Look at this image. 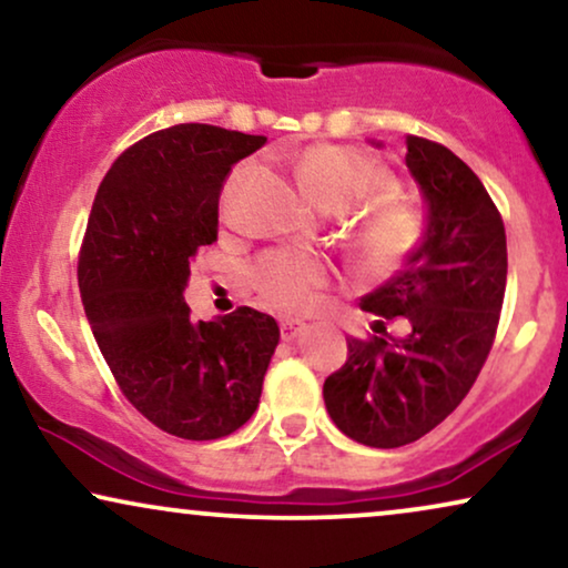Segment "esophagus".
<instances>
[{"label": "esophagus", "mask_w": 568, "mask_h": 568, "mask_svg": "<svg viewBox=\"0 0 568 568\" xmlns=\"http://www.w3.org/2000/svg\"><path fill=\"white\" fill-rule=\"evenodd\" d=\"M278 331H282V338H284V342H294V338L305 334V331H307V323L290 318V321H282V323H278Z\"/></svg>", "instance_id": "1"}]
</instances>
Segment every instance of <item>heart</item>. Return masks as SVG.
<instances>
[{
  "instance_id": "1",
  "label": "heart",
  "mask_w": 568,
  "mask_h": 568,
  "mask_svg": "<svg viewBox=\"0 0 568 568\" xmlns=\"http://www.w3.org/2000/svg\"><path fill=\"white\" fill-rule=\"evenodd\" d=\"M294 174L302 187L323 209H347L367 190L388 185V174L355 149L344 145H315L307 149L294 164ZM237 187V174L221 193V203H230ZM428 224L417 205L396 195H378L367 205L355 226L359 257L371 271L388 274L399 268L425 240ZM331 278V266L318 255L292 253V250H268L250 268V282L268 307L282 313L311 311L315 294Z\"/></svg>"
}]
</instances>
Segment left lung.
Listing matches in <instances>:
<instances>
[{
  "label": "left lung",
  "mask_w": 568,
  "mask_h": 568,
  "mask_svg": "<svg viewBox=\"0 0 568 568\" xmlns=\"http://www.w3.org/2000/svg\"><path fill=\"white\" fill-rule=\"evenodd\" d=\"M407 166L428 201V232L407 266L359 300L375 328L404 318L407 336H349L347 363L323 383L336 428L373 448L407 446L459 407L490 355L509 268L504 219L480 176L417 135H407Z\"/></svg>",
  "instance_id": "left-lung-1"
}]
</instances>
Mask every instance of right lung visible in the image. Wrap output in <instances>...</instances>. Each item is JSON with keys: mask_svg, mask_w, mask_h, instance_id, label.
I'll use <instances>...</instances> for the list:
<instances>
[{"mask_svg": "<svg viewBox=\"0 0 568 568\" xmlns=\"http://www.w3.org/2000/svg\"><path fill=\"white\" fill-rule=\"evenodd\" d=\"M266 143L213 124H174L130 145L95 193L78 253L91 331L132 407L169 436L216 440L253 417L278 344L266 313L193 323L190 263L216 242L232 164Z\"/></svg>", "mask_w": 568, "mask_h": 568, "instance_id": "add662e5", "label": "right lung"}]
</instances>
